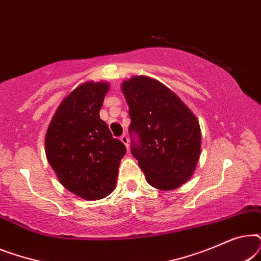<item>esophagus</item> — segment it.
Returning a JSON list of instances; mask_svg holds the SVG:
<instances>
[{
  "label": "esophagus",
  "mask_w": 261,
  "mask_h": 261,
  "mask_svg": "<svg viewBox=\"0 0 261 261\" xmlns=\"http://www.w3.org/2000/svg\"><path fill=\"white\" fill-rule=\"evenodd\" d=\"M120 140L123 142V144H124V146H126V147H127V148H128V147H129V139H128V137H127V135H122V137H121V138H120Z\"/></svg>",
  "instance_id": "34e87169"
}]
</instances>
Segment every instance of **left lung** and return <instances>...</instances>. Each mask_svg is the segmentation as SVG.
<instances>
[{
	"label": "left lung",
	"instance_id": "left-lung-1",
	"mask_svg": "<svg viewBox=\"0 0 261 261\" xmlns=\"http://www.w3.org/2000/svg\"><path fill=\"white\" fill-rule=\"evenodd\" d=\"M121 89L129 107L130 151L146 180L165 191L187 183L201 154V128L194 113L153 78L132 77Z\"/></svg>",
	"mask_w": 261,
	"mask_h": 261
}]
</instances>
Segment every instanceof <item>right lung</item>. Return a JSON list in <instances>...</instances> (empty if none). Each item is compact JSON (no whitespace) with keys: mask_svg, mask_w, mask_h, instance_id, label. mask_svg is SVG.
Returning <instances> with one entry per match:
<instances>
[{"mask_svg":"<svg viewBox=\"0 0 261 261\" xmlns=\"http://www.w3.org/2000/svg\"><path fill=\"white\" fill-rule=\"evenodd\" d=\"M108 90L107 82H85L77 87L59 105L45 137L46 156L59 181L88 201L114 191L127 151L99 119Z\"/></svg>","mask_w":261,"mask_h":261,"instance_id":"obj_1","label":"right lung"}]
</instances>
